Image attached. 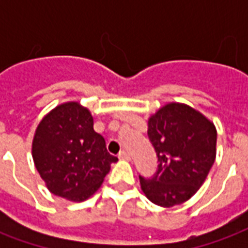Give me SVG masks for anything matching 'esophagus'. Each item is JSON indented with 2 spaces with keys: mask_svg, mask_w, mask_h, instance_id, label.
<instances>
[{
  "mask_svg": "<svg viewBox=\"0 0 248 248\" xmlns=\"http://www.w3.org/2000/svg\"><path fill=\"white\" fill-rule=\"evenodd\" d=\"M118 156L121 158V159H124V161H130V159H131V156H130L129 153H127V151H124V150L121 151V153L118 154Z\"/></svg>",
  "mask_w": 248,
  "mask_h": 248,
  "instance_id": "esophagus-1",
  "label": "esophagus"
}]
</instances>
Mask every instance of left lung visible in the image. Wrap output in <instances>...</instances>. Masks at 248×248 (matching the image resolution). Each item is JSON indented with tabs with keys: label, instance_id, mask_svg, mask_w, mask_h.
Wrapping results in <instances>:
<instances>
[{
	"label": "left lung",
	"instance_id": "1",
	"mask_svg": "<svg viewBox=\"0 0 248 248\" xmlns=\"http://www.w3.org/2000/svg\"><path fill=\"white\" fill-rule=\"evenodd\" d=\"M147 124L159 165L151 178L140 177V188L149 201L161 207L186 202L206 181L215 162V124L179 102L162 106Z\"/></svg>",
	"mask_w": 248,
	"mask_h": 248
}]
</instances>
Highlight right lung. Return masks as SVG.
<instances>
[{
  "instance_id": "obj_1",
  "label": "right lung",
  "mask_w": 248,
  "mask_h": 248,
  "mask_svg": "<svg viewBox=\"0 0 248 248\" xmlns=\"http://www.w3.org/2000/svg\"><path fill=\"white\" fill-rule=\"evenodd\" d=\"M90 110L79 102L58 105L41 119L31 155L51 194L71 202L86 201L102 185L111 163L101 134L94 131Z\"/></svg>"
}]
</instances>
